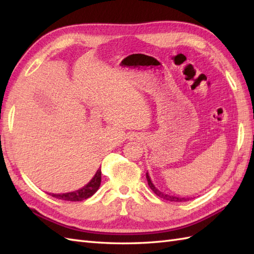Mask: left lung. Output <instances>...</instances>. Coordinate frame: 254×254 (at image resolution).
<instances>
[{"label": "left lung", "instance_id": "obj_1", "mask_svg": "<svg viewBox=\"0 0 254 254\" xmlns=\"http://www.w3.org/2000/svg\"><path fill=\"white\" fill-rule=\"evenodd\" d=\"M146 179H147L149 188L152 189L153 192L156 194V195L160 196L161 198L167 199V201H170V202H185V201H189V198H186V197H178V196L169 195V194H165V193H163V192H160V191L158 190V189H156L155 186L153 185V182H152V180H150V178H149V176H148V172L146 174Z\"/></svg>", "mask_w": 254, "mask_h": 254}]
</instances>
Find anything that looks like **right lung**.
<instances>
[{"label": "right lung", "instance_id": "1", "mask_svg": "<svg viewBox=\"0 0 254 254\" xmlns=\"http://www.w3.org/2000/svg\"><path fill=\"white\" fill-rule=\"evenodd\" d=\"M100 182H101V170L98 169L93 179H91L85 187L79 189V190L68 192V193H62V194L51 193V196L57 197L59 199H64V201H72V202L83 201V199L90 197L93 194L97 192V190H98L100 187Z\"/></svg>", "mask_w": 254, "mask_h": 254}]
</instances>
